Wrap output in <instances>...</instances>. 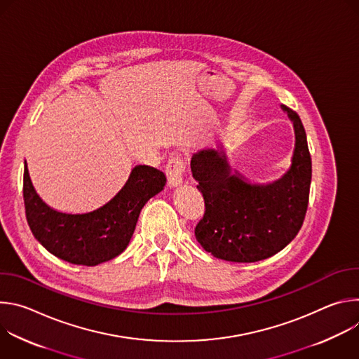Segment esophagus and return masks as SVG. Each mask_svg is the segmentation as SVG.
<instances>
[{
	"label": "esophagus",
	"instance_id": "obj_1",
	"mask_svg": "<svg viewBox=\"0 0 359 359\" xmlns=\"http://www.w3.org/2000/svg\"><path fill=\"white\" fill-rule=\"evenodd\" d=\"M184 162L182 158H172L166 165V176L170 187H177L183 183Z\"/></svg>",
	"mask_w": 359,
	"mask_h": 359
}]
</instances>
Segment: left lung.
<instances>
[{
  "instance_id": "1",
  "label": "left lung",
  "mask_w": 359,
  "mask_h": 359,
  "mask_svg": "<svg viewBox=\"0 0 359 359\" xmlns=\"http://www.w3.org/2000/svg\"><path fill=\"white\" fill-rule=\"evenodd\" d=\"M294 125L295 147L284 176L269 184L250 183L231 172L224 150L194 153L190 168L204 198L194 229L201 247L217 259L254 263L281 251L299 231L311 184V156L297 112L281 107Z\"/></svg>"
}]
</instances>
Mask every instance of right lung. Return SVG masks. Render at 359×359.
<instances>
[{"instance_id":"obj_1","label":"right lung","mask_w":359,"mask_h":359,"mask_svg":"<svg viewBox=\"0 0 359 359\" xmlns=\"http://www.w3.org/2000/svg\"><path fill=\"white\" fill-rule=\"evenodd\" d=\"M163 172L137 165L118 194L104 206L82 215L50 209L36 194L24 166V204L34 237L55 257L76 266H97L129 244L146 201L163 190Z\"/></svg>"}]
</instances>
